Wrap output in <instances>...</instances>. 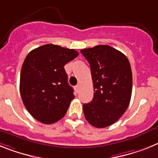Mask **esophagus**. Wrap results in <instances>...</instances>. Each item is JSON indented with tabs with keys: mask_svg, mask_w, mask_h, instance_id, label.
<instances>
[{
	"mask_svg": "<svg viewBox=\"0 0 158 158\" xmlns=\"http://www.w3.org/2000/svg\"><path fill=\"white\" fill-rule=\"evenodd\" d=\"M79 85L77 84V85H76V86H75V91H76V92H78V91H79Z\"/></svg>",
	"mask_w": 158,
	"mask_h": 158,
	"instance_id": "34e87169",
	"label": "esophagus"
}]
</instances>
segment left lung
Returning <instances> with one entry per match:
<instances>
[{"instance_id": "1", "label": "left lung", "mask_w": 158, "mask_h": 158, "mask_svg": "<svg viewBox=\"0 0 158 158\" xmlns=\"http://www.w3.org/2000/svg\"><path fill=\"white\" fill-rule=\"evenodd\" d=\"M90 64L94 98L83 106L87 121L96 128L116 123L125 113L132 94V71L128 59L109 45L81 50Z\"/></svg>"}]
</instances>
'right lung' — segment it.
<instances>
[{
	"label": "right lung",
	"mask_w": 158,
	"mask_h": 158,
	"mask_svg": "<svg viewBox=\"0 0 158 158\" xmlns=\"http://www.w3.org/2000/svg\"><path fill=\"white\" fill-rule=\"evenodd\" d=\"M78 56L74 49L49 44L26 56L20 72V95L34 118L52 124L66 114L75 95L64 65Z\"/></svg>",
	"instance_id": "right-lung-1"
}]
</instances>
